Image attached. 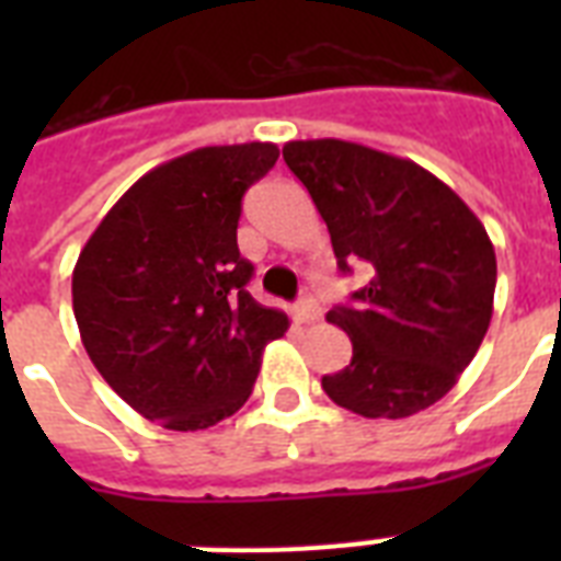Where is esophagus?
I'll return each instance as SVG.
<instances>
[{
    "label": "esophagus",
    "mask_w": 561,
    "mask_h": 561,
    "mask_svg": "<svg viewBox=\"0 0 561 561\" xmlns=\"http://www.w3.org/2000/svg\"><path fill=\"white\" fill-rule=\"evenodd\" d=\"M294 317H297V323H314V320H320V306L314 299H299Z\"/></svg>",
    "instance_id": "1"
}]
</instances>
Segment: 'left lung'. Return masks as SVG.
<instances>
[{"instance_id":"8db88e82","label":"left lung","mask_w":561,"mask_h":561,"mask_svg":"<svg viewBox=\"0 0 561 561\" xmlns=\"http://www.w3.org/2000/svg\"><path fill=\"white\" fill-rule=\"evenodd\" d=\"M332 236L337 267L369 282L325 320L352 360L325 396L367 419H404L451 390L492 320L497 262L486 229L422 165L343 139L282 148Z\"/></svg>"}]
</instances>
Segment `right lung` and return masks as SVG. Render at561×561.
<instances>
[{"label": "right lung", "instance_id": "1", "mask_svg": "<svg viewBox=\"0 0 561 561\" xmlns=\"http://www.w3.org/2000/svg\"><path fill=\"white\" fill-rule=\"evenodd\" d=\"M273 142L211 145L139 178L104 215L72 271L83 350L151 422L203 431L253 392L264 346L288 332L247 290L241 197L276 165Z\"/></svg>", "mask_w": 561, "mask_h": 561}]
</instances>
